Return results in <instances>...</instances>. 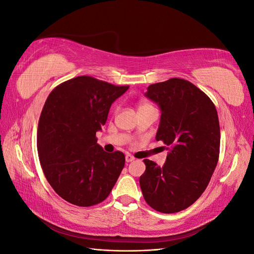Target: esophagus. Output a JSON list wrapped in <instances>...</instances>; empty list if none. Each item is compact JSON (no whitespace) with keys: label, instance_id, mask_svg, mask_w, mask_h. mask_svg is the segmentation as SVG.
Masks as SVG:
<instances>
[{"label":"esophagus","instance_id":"esophagus-1","mask_svg":"<svg viewBox=\"0 0 254 254\" xmlns=\"http://www.w3.org/2000/svg\"><path fill=\"white\" fill-rule=\"evenodd\" d=\"M125 159H126V162H127V163H129V162H132V161L134 160V158H133L131 155H126Z\"/></svg>","mask_w":254,"mask_h":254}]
</instances>
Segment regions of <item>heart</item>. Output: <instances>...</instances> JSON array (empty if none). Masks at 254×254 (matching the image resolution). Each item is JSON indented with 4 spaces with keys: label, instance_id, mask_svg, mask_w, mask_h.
<instances>
[{
    "label": "heart",
    "instance_id": "1",
    "mask_svg": "<svg viewBox=\"0 0 254 254\" xmlns=\"http://www.w3.org/2000/svg\"><path fill=\"white\" fill-rule=\"evenodd\" d=\"M146 107H150L148 104H144V103H142V104H140L139 105V110L140 109H143V108H146Z\"/></svg>",
    "mask_w": 254,
    "mask_h": 254
}]
</instances>
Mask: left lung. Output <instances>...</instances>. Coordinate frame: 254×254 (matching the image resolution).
Wrapping results in <instances>:
<instances>
[{
  "label": "left lung",
  "instance_id": "left-lung-1",
  "mask_svg": "<svg viewBox=\"0 0 254 254\" xmlns=\"http://www.w3.org/2000/svg\"><path fill=\"white\" fill-rule=\"evenodd\" d=\"M145 97L161 111L156 140L171 151L163 166L144 160L145 201L161 213L187 209L202 195L218 162L220 128L211 99L191 82L172 78L150 84Z\"/></svg>",
  "mask_w": 254,
  "mask_h": 254
}]
</instances>
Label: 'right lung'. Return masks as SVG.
<instances>
[{
  "label": "right lung",
  "mask_w": 254,
  "mask_h": 254,
  "mask_svg": "<svg viewBox=\"0 0 254 254\" xmlns=\"http://www.w3.org/2000/svg\"><path fill=\"white\" fill-rule=\"evenodd\" d=\"M128 88L78 76L59 84L45 102L38 123V155L45 178L67 202L91 206L104 201L124 168V153L106 152L96 143V132Z\"/></svg>",
  "instance_id": "1"
}]
</instances>
